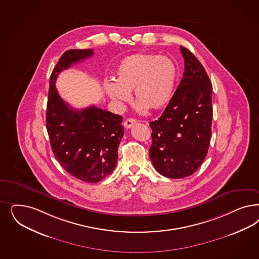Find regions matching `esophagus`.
Returning <instances> with one entry per match:
<instances>
[{
    "label": "esophagus",
    "mask_w": 259,
    "mask_h": 259,
    "mask_svg": "<svg viewBox=\"0 0 259 259\" xmlns=\"http://www.w3.org/2000/svg\"><path fill=\"white\" fill-rule=\"evenodd\" d=\"M136 123H137L136 119H134V118H127V119H125V121H124L123 125H124L125 128H131V127H132L133 125H135Z\"/></svg>",
    "instance_id": "obj_1"
}]
</instances>
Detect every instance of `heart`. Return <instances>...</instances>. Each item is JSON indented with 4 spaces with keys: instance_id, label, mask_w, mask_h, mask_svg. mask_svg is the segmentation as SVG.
Segmentation results:
<instances>
[{
    "instance_id": "1",
    "label": "heart",
    "mask_w": 259,
    "mask_h": 259,
    "mask_svg": "<svg viewBox=\"0 0 259 259\" xmlns=\"http://www.w3.org/2000/svg\"><path fill=\"white\" fill-rule=\"evenodd\" d=\"M176 63L167 56L136 53L123 59L116 67L115 81H107L104 90L117 104L135 100L141 109H160L171 99L177 81Z\"/></svg>"
}]
</instances>
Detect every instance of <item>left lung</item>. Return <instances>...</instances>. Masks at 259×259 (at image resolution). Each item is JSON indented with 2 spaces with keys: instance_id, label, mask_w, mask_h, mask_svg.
Listing matches in <instances>:
<instances>
[{
  "instance_id": "left-lung-1",
  "label": "left lung",
  "mask_w": 259,
  "mask_h": 259,
  "mask_svg": "<svg viewBox=\"0 0 259 259\" xmlns=\"http://www.w3.org/2000/svg\"><path fill=\"white\" fill-rule=\"evenodd\" d=\"M182 80L158 120L150 122V158L168 178L192 176L206 158L211 137L212 84L204 67L188 49Z\"/></svg>"
}]
</instances>
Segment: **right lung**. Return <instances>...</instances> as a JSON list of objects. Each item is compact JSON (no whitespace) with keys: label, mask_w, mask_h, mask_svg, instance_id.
Listing matches in <instances>:
<instances>
[{"label":"right lung","mask_w":259,"mask_h":259,"mask_svg":"<svg viewBox=\"0 0 259 259\" xmlns=\"http://www.w3.org/2000/svg\"><path fill=\"white\" fill-rule=\"evenodd\" d=\"M92 55V50H70L59 59L50 75L47 130L54 156L65 170L79 180L97 183L116 167L124 135L122 116L94 106L73 109L55 88L61 71Z\"/></svg>","instance_id":"add662e5"}]
</instances>
